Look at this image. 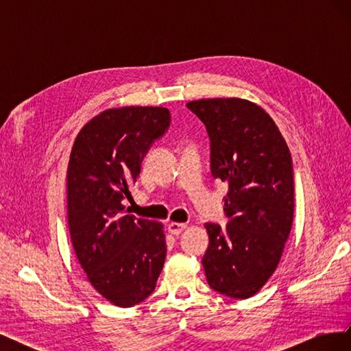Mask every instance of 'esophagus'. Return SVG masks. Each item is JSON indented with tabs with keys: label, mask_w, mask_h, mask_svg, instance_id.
<instances>
[{
	"label": "esophagus",
	"mask_w": 351,
	"mask_h": 351,
	"mask_svg": "<svg viewBox=\"0 0 351 351\" xmlns=\"http://www.w3.org/2000/svg\"><path fill=\"white\" fill-rule=\"evenodd\" d=\"M186 224H182V222H169L168 224V231L171 232V234L174 236H178L182 234V232L186 230Z\"/></svg>",
	"instance_id": "34e87169"
}]
</instances>
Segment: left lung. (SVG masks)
Listing matches in <instances>:
<instances>
[{
    "mask_svg": "<svg viewBox=\"0 0 351 351\" xmlns=\"http://www.w3.org/2000/svg\"><path fill=\"white\" fill-rule=\"evenodd\" d=\"M205 124L212 177L227 183V227L206 222L202 265L208 284L232 299H249L277 269L294 214L290 149L259 105L240 98L187 104Z\"/></svg>",
    "mask_w": 351,
    "mask_h": 351,
    "instance_id": "8db88e82",
    "label": "left lung"
}]
</instances>
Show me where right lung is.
<instances>
[{
    "mask_svg": "<svg viewBox=\"0 0 351 351\" xmlns=\"http://www.w3.org/2000/svg\"><path fill=\"white\" fill-rule=\"evenodd\" d=\"M162 107L105 110L84 124L67 167L71 243L89 282L102 297L132 307L152 294L167 244L161 222L124 214L142 161L169 125Z\"/></svg>",
    "mask_w": 351,
    "mask_h": 351,
    "instance_id": "1",
    "label": "right lung"
}]
</instances>
